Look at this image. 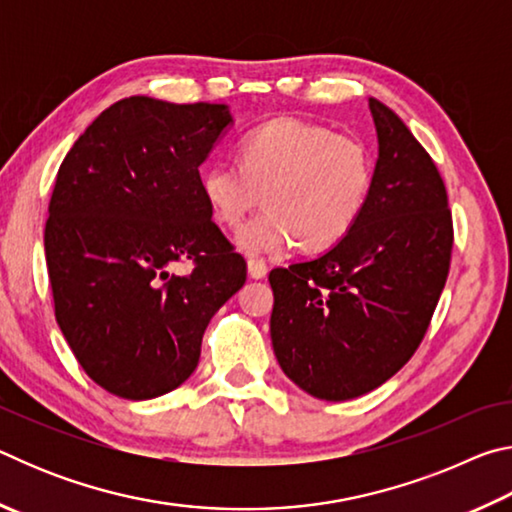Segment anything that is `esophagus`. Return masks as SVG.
I'll return each mask as SVG.
<instances>
[{"label": "esophagus", "instance_id": "esophagus-1", "mask_svg": "<svg viewBox=\"0 0 512 512\" xmlns=\"http://www.w3.org/2000/svg\"><path fill=\"white\" fill-rule=\"evenodd\" d=\"M268 273V266L262 259H248V275L253 277V280H262Z\"/></svg>", "mask_w": 512, "mask_h": 512}]
</instances>
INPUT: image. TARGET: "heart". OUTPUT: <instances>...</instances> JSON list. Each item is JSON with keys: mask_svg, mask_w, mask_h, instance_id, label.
Masks as SVG:
<instances>
[{"mask_svg": "<svg viewBox=\"0 0 512 512\" xmlns=\"http://www.w3.org/2000/svg\"><path fill=\"white\" fill-rule=\"evenodd\" d=\"M237 160L207 167L201 192L225 228H239L264 194L268 210L237 232L246 255H280L300 241L307 248L336 244L359 221L375 180L366 142L296 117L250 131Z\"/></svg>", "mask_w": 512, "mask_h": 512, "instance_id": "b5f03b06", "label": "heart"}]
</instances>
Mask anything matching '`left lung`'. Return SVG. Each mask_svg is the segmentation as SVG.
<instances>
[{"instance_id": "obj_1", "label": "left lung", "mask_w": 512, "mask_h": 512, "mask_svg": "<svg viewBox=\"0 0 512 512\" xmlns=\"http://www.w3.org/2000/svg\"><path fill=\"white\" fill-rule=\"evenodd\" d=\"M368 108L377 162L359 221L327 253L268 275L277 363L327 402L375 391L413 357L452 259L436 164L391 108L372 97Z\"/></svg>"}]
</instances>
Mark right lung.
Segmentation results:
<instances>
[{"mask_svg":"<svg viewBox=\"0 0 512 512\" xmlns=\"http://www.w3.org/2000/svg\"><path fill=\"white\" fill-rule=\"evenodd\" d=\"M232 124L223 103L121 99L60 164L45 228L56 320L112 395L153 400L187 381L207 323L244 287L198 173ZM178 261L195 268L173 276Z\"/></svg>","mask_w":512,"mask_h":512,"instance_id":"1","label":"right lung"}]
</instances>
